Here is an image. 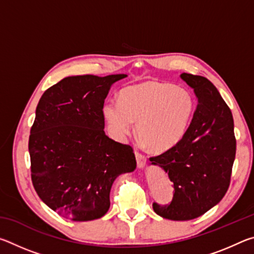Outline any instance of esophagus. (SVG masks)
I'll list each match as a JSON object with an SVG mask.
<instances>
[{
    "mask_svg": "<svg viewBox=\"0 0 254 254\" xmlns=\"http://www.w3.org/2000/svg\"><path fill=\"white\" fill-rule=\"evenodd\" d=\"M135 158H136V163L139 168H142V167L145 165L147 162V158H145L144 154L140 153L139 151H135Z\"/></svg>",
    "mask_w": 254,
    "mask_h": 254,
    "instance_id": "obj_1",
    "label": "esophagus"
}]
</instances>
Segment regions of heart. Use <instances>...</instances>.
<instances>
[{
    "label": "heart",
    "mask_w": 254,
    "mask_h": 254,
    "mask_svg": "<svg viewBox=\"0 0 254 254\" xmlns=\"http://www.w3.org/2000/svg\"><path fill=\"white\" fill-rule=\"evenodd\" d=\"M119 98L120 102L107 101L103 107L111 132L123 140L132 134L133 122H137V136L153 153L169 151L184 139L196 109L188 89L166 81L128 86Z\"/></svg>",
    "instance_id": "heart-1"
}]
</instances>
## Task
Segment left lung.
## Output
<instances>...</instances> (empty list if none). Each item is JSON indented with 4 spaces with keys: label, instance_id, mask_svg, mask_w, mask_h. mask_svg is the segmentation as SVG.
<instances>
[{
    "label": "left lung",
    "instance_id": "8db88e82",
    "mask_svg": "<svg viewBox=\"0 0 254 254\" xmlns=\"http://www.w3.org/2000/svg\"><path fill=\"white\" fill-rule=\"evenodd\" d=\"M194 89L197 106L184 139L169 151L151 157L174 184L170 204L153 203L163 218L189 221L199 217L226 194L235 159L236 140L230 107L217 88L203 76L180 75Z\"/></svg>",
    "mask_w": 254,
    "mask_h": 254
}]
</instances>
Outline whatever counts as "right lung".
I'll return each instance as SVG.
<instances>
[{
	"instance_id": "obj_1",
	"label": "right lung",
	"mask_w": 254,
	"mask_h": 254,
	"mask_svg": "<svg viewBox=\"0 0 254 254\" xmlns=\"http://www.w3.org/2000/svg\"><path fill=\"white\" fill-rule=\"evenodd\" d=\"M124 77H66L38 103L29 136L31 180L41 200L69 220L104 216L115 178L136 167L131 145L104 132V100Z\"/></svg>"
}]
</instances>
